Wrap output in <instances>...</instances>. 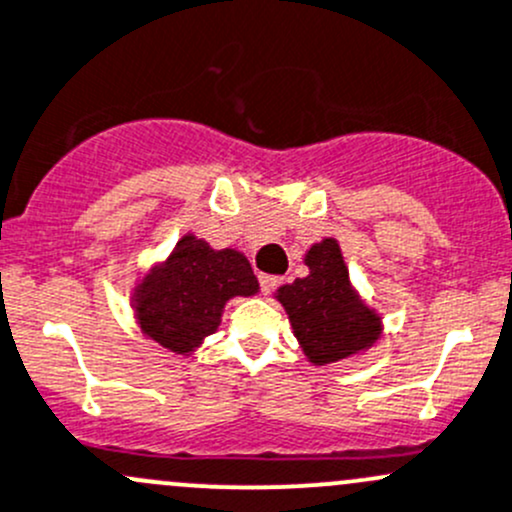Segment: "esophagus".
Masks as SVG:
<instances>
[{
  "mask_svg": "<svg viewBox=\"0 0 512 512\" xmlns=\"http://www.w3.org/2000/svg\"><path fill=\"white\" fill-rule=\"evenodd\" d=\"M279 282H282V279L274 277V274H260V287H262V294H272L274 289L279 287Z\"/></svg>",
  "mask_w": 512,
  "mask_h": 512,
  "instance_id": "34e87169",
  "label": "esophagus"
}]
</instances>
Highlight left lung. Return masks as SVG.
I'll return each instance as SVG.
<instances>
[{"mask_svg":"<svg viewBox=\"0 0 512 512\" xmlns=\"http://www.w3.org/2000/svg\"><path fill=\"white\" fill-rule=\"evenodd\" d=\"M306 277L282 284L274 299L284 306L306 360L331 365L373 348L383 336V316L353 287L336 238L306 250Z\"/></svg>","mask_w":512,"mask_h":512,"instance_id":"8db88e82","label":"left lung"}]
</instances>
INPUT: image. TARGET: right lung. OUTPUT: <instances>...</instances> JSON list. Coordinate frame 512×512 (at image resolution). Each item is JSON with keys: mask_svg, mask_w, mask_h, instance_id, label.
Here are the masks:
<instances>
[{"mask_svg": "<svg viewBox=\"0 0 512 512\" xmlns=\"http://www.w3.org/2000/svg\"><path fill=\"white\" fill-rule=\"evenodd\" d=\"M260 292L255 272L240 250H213L193 233L134 282V321L144 338L179 355H193L218 331L225 304Z\"/></svg>", "mask_w": 512, "mask_h": 512, "instance_id": "1", "label": "right lung"}]
</instances>
